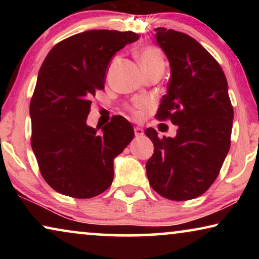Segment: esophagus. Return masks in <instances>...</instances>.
<instances>
[{
	"label": "esophagus",
	"mask_w": 259,
	"mask_h": 259,
	"mask_svg": "<svg viewBox=\"0 0 259 259\" xmlns=\"http://www.w3.org/2000/svg\"><path fill=\"white\" fill-rule=\"evenodd\" d=\"M134 134H136L137 138L143 137L144 136V130L140 128V127H136V128H134Z\"/></svg>",
	"instance_id": "obj_1"
}]
</instances>
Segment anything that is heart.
Returning <instances> with one entry per match:
<instances>
[{
    "label": "heart",
    "mask_w": 259,
    "mask_h": 259,
    "mask_svg": "<svg viewBox=\"0 0 259 259\" xmlns=\"http://www.w3.org/2000/svg\"><path fill=\"white\" fill-rule=\"evenodd\" d=\"M137 58L138 61H139L141 69L146 70L150 68H153V67L157 66H164V59H162V55L160 51L158 48L152 47V46H147V47H144L139 49L137 52ZM148 108V104L146 101H137L133 106L128 107V109L132 112V114L136 116V118H143L146 113Z\"/></svg>",
    "instance_id": "heart-1"
}]
</instances>
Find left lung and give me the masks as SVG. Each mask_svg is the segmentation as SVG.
Masks as SVG:
<instances>
[{
	"label": "left lung",
	"mask_w": 259,
	"mask_h": 259,
	"mask_svg": "<svg viewBox=\"0 0 259 259\" xmlns=\"http://www.w3.org/2000/svg\"><path fill=\"white\" fill-rule=\"evenodd\" d=\"M154 30L171 67L155 118L169 119L178 130L175 138L145 130L154 145L147 178L164 198L189 200L206 192L219 175L231 144L233 108L222 67L199 42L173 29Z\"/></svg>",
	"instance_id": "obj_1"
}]
</instances>
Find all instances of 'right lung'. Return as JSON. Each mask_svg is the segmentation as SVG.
<instances>
[{"instance_id": "obj_1", "label": "right lung", "mask_w": 259, "mask_h": 259, "mask_svg": "<svg viewBox=\"0 0 259 259\" xmlns=\"http://www.w3.org/2000/svg\"><path fill=\"white\" fill-rule=\"evenodd\" d=\"M138 38L133 31L87 30L59 42L46 56L30 100V141L42 177L56 192L86 199L111 186L113 161L134 130L120 115L100 134L101 126L86 121L113 55Z\"/></svg>"}]
</instances>
